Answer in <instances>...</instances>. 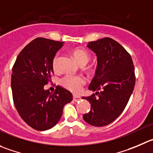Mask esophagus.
<instances>
[{"mask_svg":"<svg viewBox=\"0 0 153 153\" xmlns=\"http://www.w3.org/2000/svg\"><path fill=\"white\" fill-rule=\"evenodd\" d=\"M80 99H81V97H79V96L74 95V97H73V100H74V101H76V102H77V101H79Z\"/></svg>","mask_w":153,"mask_h":153,"instance_id":"34e87169","label":"esophagus"}]
</instances>
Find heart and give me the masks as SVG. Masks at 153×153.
I'll list each match as a JSON object with an SVG mask.
<instances>
[{"label":"heart","mask_w":153,"mask_h":153,"mask_svg":"<svg viewBox=\"0 0 153 153\" xmlns=\"http://www.w3.org/2000/svg\"><path fill=\"white\" fill-rule=\"evenodd\" d=\"M75 60L77 62L79 65H85L88 62L90 59V55L85 50L82 49H75L72 52ZM59 59H60V53H57L54 56L52 62V68L55 71L58 68V63H59ZM85 79L81 76H73V75H66L61 79V84L64 88L69 90L73 93L80 92L82 87L85 85Z\"/></svg>","instance_id":"obj_1"}]
</instances>
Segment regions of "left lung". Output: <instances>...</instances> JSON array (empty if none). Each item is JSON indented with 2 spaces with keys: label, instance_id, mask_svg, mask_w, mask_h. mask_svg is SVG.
Wrapping results in <instances>:
<instances>
[{
  "label": "left lung",
  "instance_id": "1",
  "mask_svg": "<svg viewBox=\"0 0 153 153\" xmlns=\"http://www.w3.org/2000/svg\"><path fill=\"white\" fill-rule=\"evenodd\" d=\"M87 47L96 54L97 67L88 86L96 93L82 97L91 104L83 119L101 127L113 123L126 108L134 88V66L130 54L110 37L88 42Z\"/></svg>",
  "mask_w": 153,
  "mask_h": 153
}]
</instances>
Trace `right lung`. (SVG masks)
<instances>
[{"instance_id": "obj_1", "label": "right lung", "mask_w": 153, "mask_h": 153, "mask_svg": "<svg viewBox=\"0 0 153 153\" xmlns=\"http://www.w3.org/2000/svg\"><path fill=\"white\" fill-rule=\"evenodd\" d=\"M63 43L37 37L25 46L13 67L14 104L22 119L35 130L54 127L62 117L64 106L73 99L72 94L60 85L53 93L43 88L53 75L52 59Z\"/></svg>"}]
</instances>
